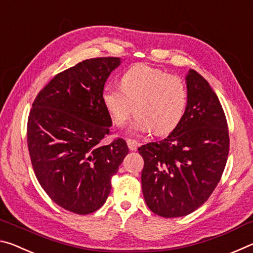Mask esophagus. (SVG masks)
I'll list each match as a JSON object with an SVG mask.
<instances>
[{"mask_svg":"<svg viewBox=\"0 0 253 253\" xmlns=\"http://www.w3.org/2000/svg\"><path fill=\"white\" fill-rule=\"evenodd\" d=\"M127 145H128V148H129L130 151H136V149L138 148V146H139L140 144L137 142V140H135V139L128 138L127 139Z\"/></svg>","mask_w":253,"mask_h":253,"instance_id":"esophagus-1","label":"esophagus"}]
</instances>
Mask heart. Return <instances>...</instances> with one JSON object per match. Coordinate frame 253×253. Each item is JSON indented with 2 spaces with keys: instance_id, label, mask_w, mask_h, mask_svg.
<instances>
[{
  "instance_id": "1",
  "label": "heart",
  "mask_w": 253,
  "mask_h": 253,
  "mask_svg": "<svg viewBox=\"0 0 253 253\" xmlns=\"http://www.w3.org/2000/svg\"><path fill=\"white\" fill-rule=\"evenodd\" d=\"M121 88L107 84L101 100L114 125L122 127L135 110L130 129L139 134L172 132L185 115L188 95L184 81L147 65L131 67L121 77Z\"/></svg>"
}]
</instances>
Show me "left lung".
Listing matches in <instances>:
<instances>
[{
  "label": "left lung",
  "mask_w": 253,
  "mask_h": 253,
  "mask_svg": "<svg viewBox=\"0 0 253 253\" xmlns=\"http://www.w3.org/2000/svg\"><path fill=\"white\" fill-rule=\"evenodd\" d=\"M185 79L188 101L181 124L165 139L138 148L145 202L163 217L187 215L204 204L229 155L228 124L219 98L195 70H188Z\"/></svg>",
  "instance_id": "8db88e82"
}]
</instances>
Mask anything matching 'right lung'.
I'll list each match as a JSON object with an SVG mask.
<instances>
[{"label":"right lung","mask_w":253,"mask_h":253,"mask_svg":"<svg viewBox=\"0 0 253 253\" xmlns=\"http://www.w3.org/2000/svg\"><path fill=\"white\" fill-rule=\"evenodd\" d=\"M121 62L93 58L60 72L30 110L27 139L38 181L55 204L81 215L104 205L129 152L123 138L101 144L111 127L101 92Z\"/></svg>","instance_id":"1"}]
</instances>
